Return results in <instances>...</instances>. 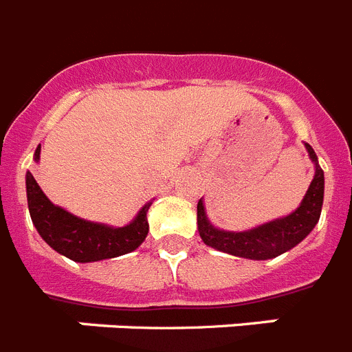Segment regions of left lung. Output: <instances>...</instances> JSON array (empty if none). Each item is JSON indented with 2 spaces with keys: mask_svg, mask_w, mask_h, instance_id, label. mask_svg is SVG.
<instances>
[{
  "mask_svg": "<svg viewBox=\"0 0 352 352\" xmlns=\"http://www.w3.org/2000/svg\"><path fill=\"white\" fill-rule=\"evenodd\" d=\"M305 147L315 165V174L296 212L265 222L253 230L226 231L213 226L206 217L205 203L199 199L197 231H199L201 240L222 253L248 258V260H270V258L287 253L299 242H302L319 222L324 201V170L320 169L319 158L315 155L314 147L310 144H305Z\"/></svg>",
  "mask_w": 352,
  "mask_h": 352,
  "instance_id": "1",
  "label": "left lung"
}]
</instances>
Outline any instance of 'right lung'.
<instances>
[{"label": "right lung", "instance_id": "obj_1", "mask_svg": "<svg viewBox=\"0 0 352 352\" xmlns=\"http://www.w3.org/2000/svg\"><path fill=\"white\" fill-rule=\"evenodd\" d=\"M33 160H41V144L35 149ZM26 197L33 226L37 228L42 240L56 253L78 263L99 262L131 253L146 240L149 231L147 210L153 201L139 210L130 224L116 228L103 222L85 221L62 206L53 205L30 170L26 173Z\"/></svg>", "mask_w": 352, "mask_h": 352}]
</instances>
